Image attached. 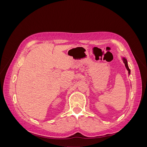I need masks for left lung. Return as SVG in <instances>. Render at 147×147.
<instances>
[{"mask_svg":"<svg viewBox=\"0 0 147 147\" xmlns=\"http://www.w3.org/2000/svg\"><path fill=\"white\" fill-rule=\"evenodd\" d=\"M122 57V60H123V63H124V65H125V67H126V69L128 70V74H129V75H130V74H131V70L129 69V67H128L127 61V59L125 58V57Z\"/></svg>","mask_w":147,"mask_h":147,"instance_id":"8db88e82","label":"left lung"}]
</instances>
